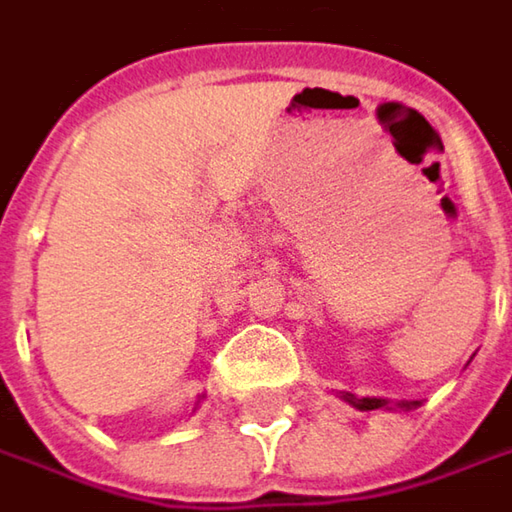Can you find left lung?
<instances>
[{
  "label": "left lung",
  "instance_id": "obj_1",
  "mask_svg": "<svg viewBox=\"0 0 512 512\" xmlns=\"http://www.w3.org/2000/svg\"><path fill=\"white\" fill-rule=\"evenodd\" d=\"M342 400L350 403V406H356L359 411H374V408L388 406V400H379V397H362V400H359V397H353V394H345ZM414 406H417V403H400V408H414Z\"/></svg>",
  "mask_w": 512,
  "mask_h": 512
}]
</instances>
